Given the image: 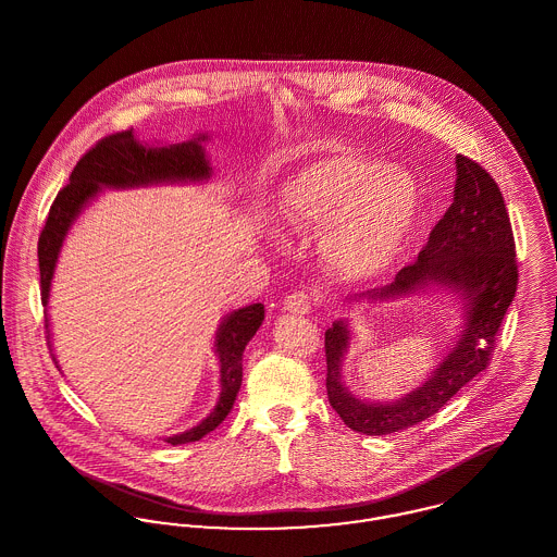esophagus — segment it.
<instances>
[{"label":"esophagus","instance_id":"esophagus-1","mask_svg":"<svg viewBox=\"0 0 557 557\" xmlns=\"http://www.w3.org/2000/svg\"><path fill=\"white\" fill-rule=\"evenodd\" d=\"M283 309H285L287 313H292V315H309L311 309H313V300H311V296L305 294V292H294L292 296H287Z\"/></svg>","mask_w":557,"mask_h":557}]
</instances>
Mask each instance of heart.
<instances>
[{
  "instance_id": "heart-1",
  "label": "heart",
  "mask_w": 557,
  "mask_h": 557,
  "mask_svg": "<svg viewBox=\"0 0 557 557\" xmlns=\"http://www.w3.org/2000/svg\"><path fill=\"white\" fill-rule=\"evenodd\" d=\"M294 232L325 230L323 252L347 278L386 274L403 257L420 214L416 177L382 160L338 154L302 166L283 188Z\"/></svg>"
}]
</instances>
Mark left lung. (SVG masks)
Masks as SVG:
<instances>
[{
	"mask_svg": "<svg viewBox=\"0 0 557 557\" xmlns=\"http://www.w3.org/2000/svg\"><path fill=\"white\" fill-rule=\"evenodd\" d=\"M429 287H442L461 300L463 323L453 349L431 375L397 400L354 397L343 382V360L351 341L349 321L336 319L325 330L327 400L351 431L388 435L413 426L437 413L488 364L495 334L517 292L515 238L499 186L476 160L463 154L457 157L453 206L433 227L418 259L405 265L391 285L354 300L388 302Z\"/></svg>",
	"mask_w": 557,
	"mask_h": 557,
	"instance_id": "left-lung-1",
	"label": "left lung"
}]
</instances>
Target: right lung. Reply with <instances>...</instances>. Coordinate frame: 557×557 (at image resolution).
<instances>
[{
  "label": "right lung",
  "instance_id": "add662e5",
  "mask_svg": "<svg viewBox=\"0 0 557 557\" xmlns=\"http://www.w3.org/2000/svg\"><path fill=\"white\" fill-rule=\"evenodd\" d=\"M203 141L208 135H197L190 141L164 148H150L135 139L133 128L100 139L89 152L83 154L71 182L58 193L45 230L38 239V265L42 307H49L51 281L60 259V250L73 223L81 212L94 201L102 188H139L157 184H197L208 182L212 175L210 160L206 157ZM263 305H248L225 315L216 327L214 354L221 364V397L208 418L197 426L166 437L171 446L197 442L214 431L232 411L242 386V354L263 321ZM47 334H49V318Z\"/></svg>",
  "mask_w": 557,
  "mask_h": 557
}]
</instances>
